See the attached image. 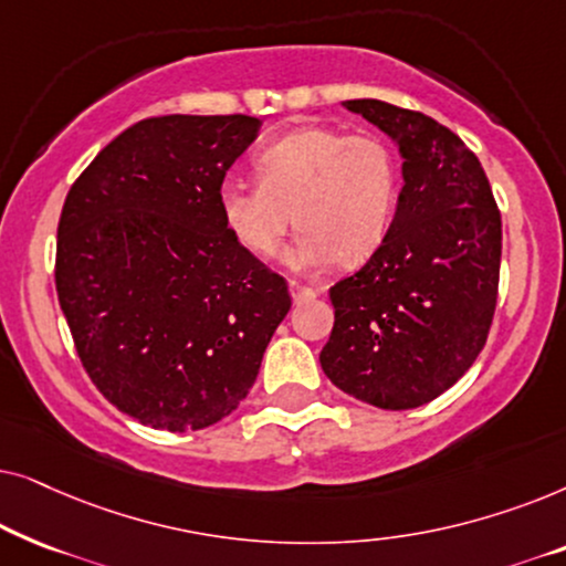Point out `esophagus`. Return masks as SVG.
I'll use <instances>...</instances> for the list:
<instances>
[{"label":"esophagus","instance_id":"esophagus-1","mask_svg":"<svg viewBox=\"0 0 566 566\" xmlns=\"http://www.w3.org/2000/svg\"><path fill=\"white\" fill-rule=\"evenodd\" d=\"M289 291H291L293 304H306V301L316 298V289H308V285H301L298 281H291V283H289Z\"/></svg>","mask_w":566,"mask_h":566}]
</instances>
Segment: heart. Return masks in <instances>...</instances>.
Wrapping results in <instances>:
<instances>
[{
	"label": "heart",
	"instance_id": "obj_1",
	"mask_svg": "<svg viewBox=\"0 0 566 566\" xmlns=\"http://www.w3.org/2000/svg\"><path fill=\"white\" fill-rule=\"evenodd\" d=\"M254 169L260 182L227 177L219 188L223 223L254 258L281 250L291 216L298 237L285 260L296 270L360 265L389 234L399 165L378 136L306 126L268 144Z\"/></svg>",
	"mask_w": 566,
	"mask_h": 566
}]
</instances>
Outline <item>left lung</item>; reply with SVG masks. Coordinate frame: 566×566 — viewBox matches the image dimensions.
I'll return each mask as SVG.
<instances>
[{"mask_svg":"<svg viewBox=\"0 0 566 566\" xmlns=\"http://www.w3.org/2000/svg\"><path fill=\"white\" fill-rule=\"evenodd\" d=\"M397 144L401 192L384 244L329 289L322 370L378 409H415L471 368L497 304L502 219L476 154L428 115L345 99Z\"/></svg>","mask_w":566,"mask_h":566,"instance_id":"8db88e82","label":"left lung"}]
</instances>
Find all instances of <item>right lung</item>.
I'll return each instance as SVG.
<instances>
[{"instance_id":"add662e5","label":"right lung","mask_w":566,"mask_h":566,"mask_svg":"<svg viewBox=\"0 0 566 566\" xmlns=\"http://www.w3.org/2000/svg\"><path fill=\"white\" fill-rule=\"evenodd\" d=\"M250 115H161L123 130L69 190L56 293L99 394L142 424L203 430L234 412L291 308L281 275L219 211Z\"/></svg>"}]
</instances>
